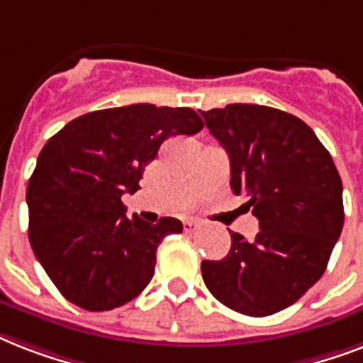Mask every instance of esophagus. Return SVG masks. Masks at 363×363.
<instances>
[{
  "label": "esophagus",
  "instance_id": "34e87169",
  "mask_svg": "<svg viewBox=\"0 0 363 363\" xmlns=\"http://www.w3.org/2000/svg\"><path fill=\"white\" fill-rule=\"evenodd\" d=\"M182 228H184V232H194V230L198 228V222H196V220H184V222H182Z\"/></svg>",
  "mask_w": 363,
  "mask_h": 363
}]
</instances>
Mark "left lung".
Listing matches in <instances>:
<instances>
[{"instance_id": "left-lung-1", "label": "left lung", "mask_w": 363, "mask_h": 363, "mask_svg": "<svg viewBox=\"0 0 363 363\" xmlns=\"http://www.w3.org/2000/svg\"><path fill=\"white\" fill-rule=\"evenodd\" d=\"M230 156V186L258 218L254 241L230 232L232 248L203 259L205 286L247 316L296 303L326 271L343 230V184L332 156L298 116L252 104L201 111Z\"/></svg>"}]
</instances>
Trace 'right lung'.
Listing matches in <instances>:
<instances>
[{
  "label": "right lung",
  "instance_id": "right-lung-1",
  "mask_svg": "<svg viewBox=\"0 0 363 363\" xmlns=\"http://www.w3.org/2000/svg\"><path fill=\"white\" fill-rule=\"evenodd\" d=\"M201 128L188 107L133 104L86 113L48 139L26 190L28 238L65 299L111 311L147 288L158 245L182 224L169 216L156 224L130 218L122 196L139 190L165 139Z\"/></svg>",
  "mask_w": 363,
  "mask_h": 363
}]
</instances>
